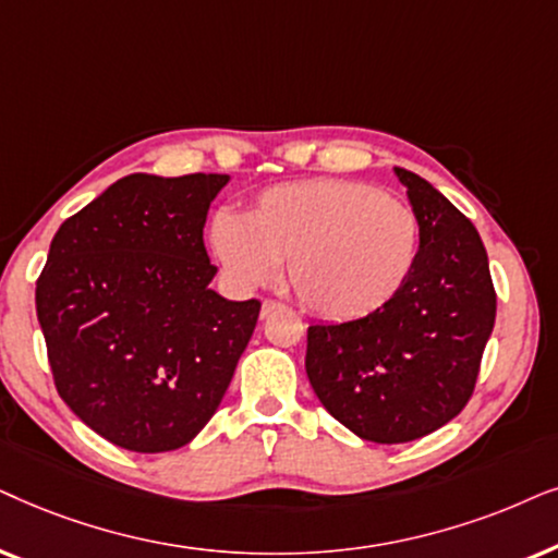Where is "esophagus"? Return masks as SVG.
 <instances>
[{
    "label": "esophagus",
    "instance_id": "1",
    "mask_svg": "<svg viewBox=\"0 0 558 558\" xmlns=\"http://www.w3.org/2000/svg\"><path fill=\"white\" fill-rule=\"evenodd\" d=\"M280 308H283V303H280V301L265 299V301H263V308H259V316H263V318H267V316H270V314H275V311H280Z\"/></svg>",
    "mask_w": 558,
    "mask_h": 558
}]
</instances>
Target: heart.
I'll return each instance as SVG.
<instances>
[{"mask_svg": "<svg viewBox=\"0 0 558 558\" xmlns=\"http://www.w3.org/2000/svg\"><path fill=\"white\" fill-rule=\"evenodd\" d=\"M209 236L236 286L270 283L286 263L303 306L329 322H354L403 291L421 229L405 204L375 185L316 178L272 185L244 217L217 214Z\"/></svg>", "mask_w": 558, "mask_h": 558, "instance_id": "b5f03b06", "label": "heart"}]
</instances>
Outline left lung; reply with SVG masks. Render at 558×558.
I'll return each mask as SVG.
<instances>
[{"instance_id": "obj_1", "label": "left lung", "mask_w": 558, "mask_h": 558, "mask_svg": "<svg viewBox=\"0 0 558 558\" xmlns=\"http://www.w3.org/2000/svg\"><path fill=\"white\" fill-rule=\"evenodd\" d=\"M418 219V259L396 299L365 318L308 326L306 373L352 434L405 444L470 403L497 295L477 229L447 196L396 168Z\"/></svg>"}]
</instances>
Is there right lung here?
<instances>
[{
  "label": "right lung",
  "mask_w": 558,
  "mask_h": 558,
  "mask_svg": "<svg viewBox=\"0 0 558 558\" xmlns=\"http://www.w3.org/2000/svg\"><path fill=\"white\" fill-rule=\"evenodd\" d=\"M229 175L119 178L50 242L37 322L63 403L117 447L189 444L225 398L259 301H227L204 247Z\"/></svg>",
  "instance_id": "add662e5"
}]
</instances>
